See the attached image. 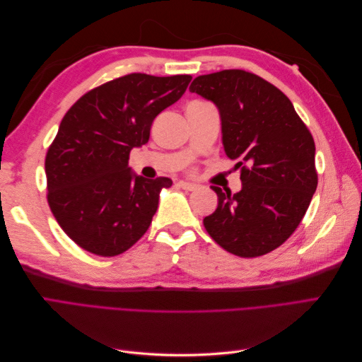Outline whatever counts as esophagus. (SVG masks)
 Returning <instances> with one entry per match:
<instances>
[{"label":"esophagus","mask_w":362,"mask_h":362,"mask_svg":"<svg viewBox=\"0 0 362 362\" xmlns=\"http://www.w3.org/2000/svg\"><path fill=\"white\" fill-rule=\"evenodd\" d=\"M178 185L181 189H184V190H189V192H192V190H194L196 187H198V185H196L194 182H189V181H180L178 182Z\"/></svg>","instance_id":"34e87169"}]
</instances>
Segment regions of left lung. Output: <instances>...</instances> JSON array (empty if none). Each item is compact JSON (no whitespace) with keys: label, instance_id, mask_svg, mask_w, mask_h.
<instances>
[{"label":"left lung","instance_id":"8db88e82","mask_svg":"<svg viewBox=\"0 0 362 362\" xmlns=\"http://www.w3.org/2000/svg\"><path fill=\"white\" fill-rule=\"evenodd\" d=\"M189 90L221 115L228 158L242 169V190L214 187L206 233L243 258L269 254L299 226L317 189L315 145L288 98L261 76L240 69L199 75Z\"/></svg>","mask_w":362,"mask_h":362}]
</instances>
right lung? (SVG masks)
Listing matches in <instances>:
<instances>
[{"label":"right lung","mask_w":362,"mask_h":362,"mask_svg":"<svg viewBox=\"0 0 362 362\" xmlns=\"http://www.w3.org/2000/svg\"><path fill=\"white\" fill-rule=\"evenodd\" d=\"M190 75L129 74L87 92L62 119L48 149V204L74 242L101 257L122 254L152 222L161 189L128 166L154 119L184 95Z\"/></svg>","instance_id":"1"}]
</instances>
